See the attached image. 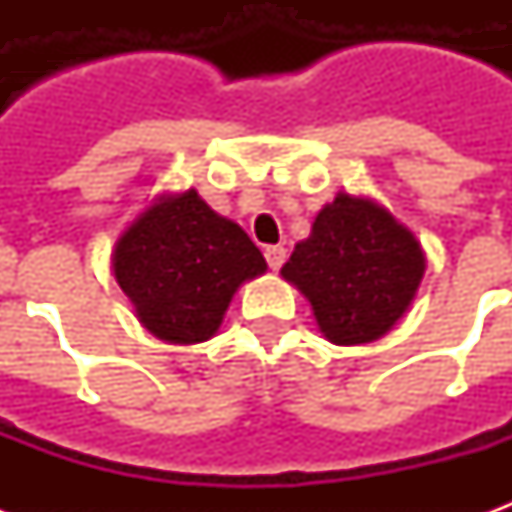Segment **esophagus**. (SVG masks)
I'll return each instance as SVG.
<instances>
[{
  "mask_svg": "<svg viewBox=\"0 0 512 512\" xmlns=\"http://www.w3.org/2000/svg\"><path fill=\"white\" fill-rule=\"evenodd\" d=\"M263 255H266L268 266L277 271V268L282 266V263H285V257H288V252H285V246H266V252H263Z\"/></svg>",
  "mask_w": 512,
  "mask_h": 512,
  "instance_id": "obj_1",
  "label": "esophagus"
}]
</instances>
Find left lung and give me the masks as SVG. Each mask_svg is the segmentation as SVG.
I'll list each match as a JSON object with an SVG mask.
<instances>
[{"mask_svg": "<svg viewBox=\"0 0 512 512\" xmlns=\"http://www.w3.org/2000/svg\"><path fill=\"white\" fill-rule=\"evenodd\" d=\"M425 252L414 233L367 197L337 194L296 244L282 277L307 296L334 345L384 337L417 296Z\"/></svg>", "mask_w": 512, "mask_h": 512, "instance_id": "left-lung-1", "label": "left lung"}]
</instances>
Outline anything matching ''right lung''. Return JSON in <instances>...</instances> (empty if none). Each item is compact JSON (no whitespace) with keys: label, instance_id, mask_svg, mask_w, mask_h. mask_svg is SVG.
<instances>
[{"label":"right lung","instance_id":"add662e5","mask_svg":"<svg viewBox=\"0 0 512 512\" xmlns=\"http://www.w3.org/2000/svg\"><path fill=\"white\" fill-rule=\"evenodd\" d=\"M112 271L147 332L175 345L211 340L235 290L266 257L194 189L161 194L117 238Z\"/></svg>","mask_w":512,"mask_h":512}]
</instances>
